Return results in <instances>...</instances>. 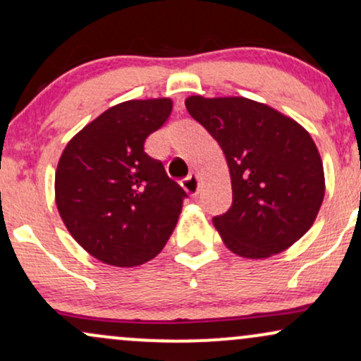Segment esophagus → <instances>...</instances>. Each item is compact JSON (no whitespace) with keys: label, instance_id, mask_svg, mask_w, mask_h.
Here are the masks:
<instances>
[{"label":"esophagus","instance_id":"obj_1","mask_svg":"<svg viewBox=\"0 0 361 361\" xmlns=\"http://www.w3.org/2000/svg\"><path fill=\"white\" fill-rule=\"evenodd\" d=\"M181 186H183L186 193H190L192 197H197L198 190H200V181H198V176L190 175L188 178H185V180L181 181Z\"/></svg>","mask_w":361,"mask_h":361}]
</instances>
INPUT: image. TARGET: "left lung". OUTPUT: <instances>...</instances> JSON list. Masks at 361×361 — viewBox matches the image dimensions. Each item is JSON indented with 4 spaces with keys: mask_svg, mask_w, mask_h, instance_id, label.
<instances>
[{
    "mask_svg": "<svg viewBox=\"0 0 361 361\" xmlns=\"http://www.w3.org/2000/svg\"><path fill=\"white\" fill-rule=\"evenodd\" d=\"M186 110L227 159L233 205L214 217L224 244L261 259L285 251L310 229L324 198V169L300 123L243 97H188Z\"/></svg>",
    "mask_w": 361,
    "mask_h": 361,
    "instance_id": "8db88e82",
    "label": "left lung"
}]
</instances>
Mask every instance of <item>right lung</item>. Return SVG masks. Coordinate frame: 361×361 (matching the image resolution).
Returning <instances> with one entry per match:
<instances>
[{
	"label": "right lung",
	"instance_id": "1",
	"mask_svg": "<svg viewBox=\"0 0 361 361\" xmlns=\"http://www.w3.org/2000/svg\"><path fill=\"white\" fill-rule=\"evenodd\" d=\"M169 98L128 100L103 111L69 140L56 171V204L68 231L93 258L137 267L175 231L185 190L144 152L166 122Z\"/></svg>",
	"mask_w": 361,
	"mask_h": 361
}]
</instances>
